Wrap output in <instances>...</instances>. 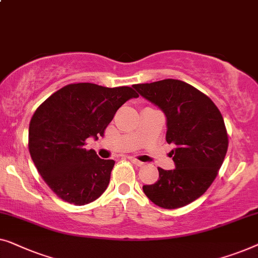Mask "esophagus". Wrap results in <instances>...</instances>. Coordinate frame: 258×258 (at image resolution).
Returning <instances> with one entry per match:
<instances>
[{"label":"esophagus","instance_id":"34e87169","mask_svg":"<svg viewBox=\"0 0 258 258\" xmlns=\"http://www.w3.org/2000/svg\"><path fill=\"white\" fill-rule=\"evenodd\" d=\"M130 160H131V162H133L134 165H137V166H139V167L144 166V162L139 161V160H138V159H136V158H130Z\"/></svg>","mask_w":258,"mask_h":258}]
</instances>
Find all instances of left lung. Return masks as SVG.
Here are the masks:
<instances>
[{"mask_svg": "<svg viewBox=\"0 0 258 258\" xmlns=\"http://www.w3.org/2000/svg\"><path fill=\"white\" fill-rule=\"evenodd\" d=\"M133 88L160 108L167 118L166 141L174 144L175 168L159 167V180L144 193L165 209L180 208L206 193L228 150L222 114L209 97L182 81L164 79Z\"/></svg>", "mask_w": 258, "mask_h": 258, "instance_id": "8db88e82", "label": "left lung"}]
</instances>
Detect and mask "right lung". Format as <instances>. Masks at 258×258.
<instances>
[{
    "label": "right lung",
    "instance_id": "right-lung-1",
    "mask_svg": "<svg viewBox=\"0 0 258 258\" xmlns=\"http://www.w3.org/2000/svg\"><path fill=\"white\" fill-rule=\"evenodd\" d=\"M132 88H105L92 83L69 84L39 105L29 125V152L43 180L63 201L84 206L97 200L110 182L113 160L85 148L98 139Z\"/></svg>",
    "mask_w": 258,
    "mask_h": 258
}]
</instances>
